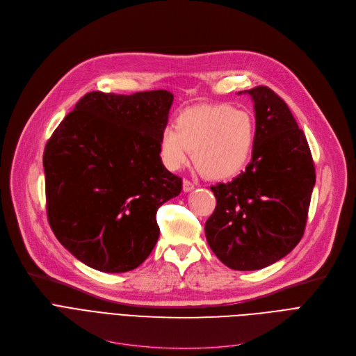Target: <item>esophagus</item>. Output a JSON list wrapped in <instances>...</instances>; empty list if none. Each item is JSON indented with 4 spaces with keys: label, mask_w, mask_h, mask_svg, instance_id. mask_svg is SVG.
<instances>
[{
    "label": "esophagus",
    "mask_w": 356,
    "mask_h": 356,
    "mask_svg": "<svg viewBox=\"0 0 356 356\" xmlns=\"http://www.w3.org/2000/svg\"><path fill=\"white\" fill-rule=\"evenodd\" d=\"M195 189V183L191 180H183V192H192Z\"/></svg>",
    "instance_id": "esophagus-1"
}]
</instances>
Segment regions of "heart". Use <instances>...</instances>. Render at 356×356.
Returning a JSON list of instances; mask_svg holds the SVG:
<instances>
[{
    "mask_svg": "<svg viewBox=\"0 0 356 356\" xmlns=\"http://www.w3.org/2000/svg\"><path fill=\"white\" fill-rule=\"evenodd\" d=\"M175 127H165L159 143L161 160L170 170L188 164L193 152L200 170L222 180L245 170L252 159L257 125L247 111L227 104L195 106L183 111Z\"/></svg>",
    "mask_w": 356,
    "mask_h": 356,
    "instance_id": "obj_1",
    "label": "heart"
}]
</instances>
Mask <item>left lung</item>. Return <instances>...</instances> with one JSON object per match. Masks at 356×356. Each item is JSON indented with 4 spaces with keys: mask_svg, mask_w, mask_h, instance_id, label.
<instances>
[{
    "mask_svg": "<svg viewBox=\"0 0 356 356\" xmlns=\"http://www.w3.org/2000/svg\"><path fill=\"white\" fill-rule=\"evenodd\" d=\"M244 93L255 111L252 160L232 181L211 188L216 208L204 234L227 267L252 271L274 264L300 242L316 173L306 136L287 104L267 86Z\"/></svg>",
    "mask_w": 356,
    "mask_h": 356,
    "instance_id": "obj_1",
    "label": "left lung"
}]
</instances>
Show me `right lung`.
<instances>
[{"label":"right lung","instance_id":"right-lung-1","mask_svg":"<svg viewBox=\"0 0 356 356\" xmlns=\"http://www.w3.org/2000/svg\"><path fill=\"white\" fill-rule=\"evenodd\" d=\"M173 93L89 92L54 129L43 154L50 228L83 264L104 273L141 266L157 244V209L181 179L161 163Z\"/></svg>","mask_w":356,"mask_h":356}]
</instances>
